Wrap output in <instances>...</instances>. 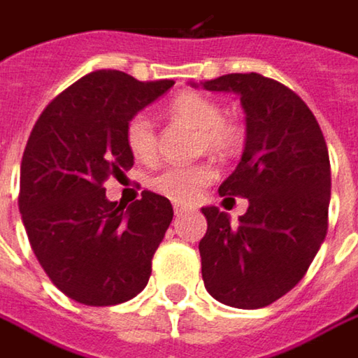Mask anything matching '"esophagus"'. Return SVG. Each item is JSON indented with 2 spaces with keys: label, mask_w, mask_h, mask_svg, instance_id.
Wrapping results in <instances>:
<instances>
[{
  "label": "esophagus",
  "mask_w": 358,
  "mask_h": 358,
  "mask_svg": "<svg viewBox=\"0 0 358 358\" xmlns=\"http://www.w3.org/2000/svg\"><path fill=\"white\" fill-rule=\"evenodd\" d=\"M183 212H187V208H183V206H175V216H183Z\"/></svg>",
  "instance_id": "esophagus-1"
}]
</instances>
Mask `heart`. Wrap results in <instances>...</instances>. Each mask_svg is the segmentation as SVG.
I'll return each instance as SVG.
<instances>
[{"label":"heart","mask_w":358,"mask_h":358,"mask_svg":"<svg viewBox=\"0 0 358 358\" xmlns=\"http://www.w3.org/2000/svg\"><path fill=\"white\" fill-rule=\"evenodd\" d=\"M166 114L171 120L181 122L197 132L195 152H208L216 161H228L243 150L244 128L238 122H232L224 115L222 103L216 99L197 93L185 91L177 95L169 106ZM124 142L130 155L141 161L150 163L157 159V132L155 124L144 112L130 115L124 126ZM216 171L210 163L195 165H171L161 169L148 179V187L159 195H165L177 203H187L195 199L199 192L212 183Z\"/></svg>","instance_id":"1"}]
</instances>
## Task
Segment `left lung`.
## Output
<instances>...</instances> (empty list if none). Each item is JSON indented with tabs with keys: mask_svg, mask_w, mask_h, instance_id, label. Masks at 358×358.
Wrapping results in <instances>:
<instances>
[{
	"mask_svg": "<svg viewBox=\"0 0 358 358\" xmlns=\"http://www.w3.org/2000/svg\"><path fill=\"white\" fill-rule=\"evenodd\" d=\"M234 91L246 112V144L236 171L220 185L224 201L246 197L238 226L203 208L201 277L217 301L257 310L292 292L328 230L330 159L318 120L283 83L259 73H230L201 83Z\"/></svg>",
	"mask_w": 358,
	"mask_h": 358,
	"instance_id": "left-lung-1",
	"label": "left lung"
}]
</instances>
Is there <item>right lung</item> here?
Wrapping results in <instances>:
<instances>
[{
  "mask_svg": "<svg viewBox=\"0 0 358 358\" xmlns=\"http://www.w3.org/2000/svg\"><path fill=\"white\" fill-rule=\"evenodd\" d=\"M175 85L95 71L61 91L36 120L20 166V214L48 279L85 306H115L146 287L173 220L171 201L142 192L130 208L103 183L134 165L128 117Z\"/></svg>",
  "mask_w": 358,
  "mask_h": 358,
  "instance_id": "1",
  "label": "right lung"
}]
</instances>
